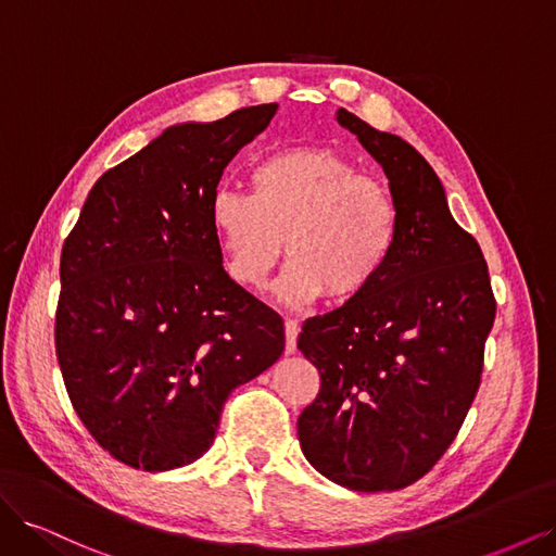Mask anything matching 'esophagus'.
<instances>
[{"label": "esophagus", "instance_id": "esophagus-1", "mask_svg": "<svg viewBox=\"0 0 556 556\" xmlns=\"http://www.w3.org/2000/svg\"><path fill=\"white\" fill-rule=\"evenodd\" d=\"M296 336H299V323L292 317L285 319V352L292 355L296 350Z\"/></svg>", "mask_w": 556, "mask_h": 556}]
</instances>
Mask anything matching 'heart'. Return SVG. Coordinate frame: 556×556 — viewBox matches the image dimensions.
I'll list each match as a JSON object with an SVG mask.
<instances>
[{"mask_svg": "<svg viewBox=\"0 0 556 556\" xmlns=\"http://www.w3.org/2000/svg\"><path fill=\"white\" fill-rule=\"evenodd\" d=\"M250 192L215 190L211 223L229 276L260 290L282 255L288 304L364 296L390 266L399 241L392 192L331 148H290L260 160Z\"/></svg>", "mask_w": 556, "mask_h": 556, "instance_id": "obj_1", "label": "heart"}]
</instances>
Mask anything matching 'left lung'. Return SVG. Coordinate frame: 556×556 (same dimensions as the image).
<instances>
[{
    "label": "left lung",
    "mask_w": 556,
    "mask_h": 556,
    "mask_svg": "<svg viewBox=\"0 0 556 556\" xmlns=\"http://www.w3.org/2000/svg\"><path fill=\"white\" fill-rule=\"evenodd\" d=\"M336 121L390 180L399 241L371 290L301 327L296 345L319 371V392L296 431L325 478L394 492L427 476L457 439L480 387L496 299L482 250L454 223L429 162L345 109Z\"/></svg>",
    "instance_id": "left-lung-1"
}]
</instances>
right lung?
<instances>
[{
  "label": "right lung",
  "instance_id": "1",
  "mask_svg": "<svg viewBox=\"0 0 556 556\" xmlns=\"http://www.w3.org/2000/svg\"><path fill=\"white\" fill-rule=\"evenodd\" d=\"M276 111L166 129L94 182L64 239L62 380L99 447L131 468L199 459L231 390L282 355V317L227 276L211 223L225 166Z\"/></svg>",
  "mask_w": 556,
  "mask_h": 556
}]
</instances>
